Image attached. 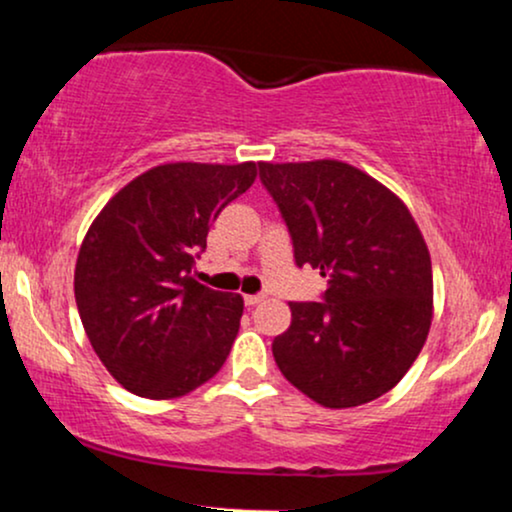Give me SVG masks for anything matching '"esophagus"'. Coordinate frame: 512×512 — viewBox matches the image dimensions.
I'll list each match as a JSON object with an SVG mask.
<instances>
[{
  "mask_svg": "<svg viewBox=\"0 0 512 512\" xmlns=\"http://www.w3.org/2000/svg\"><path fill=\"white\" fill-rule=\"evenodd\" d=\"M264 301V296H260V293H252V296H245V305H257V303H262Z\"/></svg>",
  "mask_w": 512,
  "mask_h": 512,
  "instance_id": "obj_1",
  "label": "esophagus"
}]
</instances>
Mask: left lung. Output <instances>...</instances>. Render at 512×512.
<instances>
[{"instance_id": "left-lung-1", "label": "left lung", "mask_w": 512, "mask_h": 512, "mask_svg": "<svg viewBox=\"0 0 512 512\" xmlns=\"http://www.w3.org/2000/svg\"><path fill=\"white\" fill-rule=\"evenodd\" d=\"M260 178L296 264L327 279L322 303H289L276 366L327 409L373 402L404 378L431 330V255L414 216L383 182L334 158L260 163Z\"/></svg>"}]
</instances>
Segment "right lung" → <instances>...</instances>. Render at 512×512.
<instances>
[{"mask_svg": "<svg viewBox=\"0 0 512 512\" xmlns=\"http://www.w3.org/2000/svg\"><path fill=\"white\" fill-rule=\"evenodd\" d=\"M252 161L163 163L127 182L88 228L74 296L93 351L125 390L173 399L219 373L243 296L192 279L209 226L255 182Z\"/></svg>", "mask_w": 512, "mask_h": 512, "instance_id": "right-lung-1", "label": "right lung"}]
</instances>
